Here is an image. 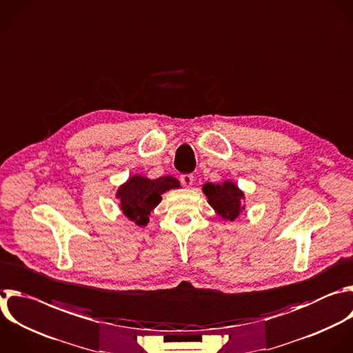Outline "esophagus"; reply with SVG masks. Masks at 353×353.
I'll return each instance as SVG.
<instances>
[{
    "instance_id": "1",
    "label": "esophagus",
    "mask_w": 353,
    "mask_h": 353,
    "mask_svg": "<svg viewBox=\"0 0 353 353\" xmlns=\"http://www.w3.org/2000/svg\"><path fill=\"white\" fill-rule=\"evenodd\" d=\"M180 181L184 187H191L192 183H194V176L192 174H181Z\"/></svg>"
}]
</instances>
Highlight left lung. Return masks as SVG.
Wrapping results in <instances>:
<instances>
[{
  "label": "left lung",
  "mask_w": 353,
  "mask_h": 353,
  "mask_svg": "<svg viewBox=\"0 0 353 353\" xmlns=\"http://www.w3.org/2000/svg\"><path fill=\"white\" fill-rule=\"evenodd\" d=\"M202 191L209 205L221 219L232 221L245 210V205H243L245 195L231 180H224L221 184L206 183Z\"/></svg>",
  "instance_id": "1"
}]
</instances>
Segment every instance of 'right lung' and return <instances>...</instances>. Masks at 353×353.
Instances as JSON below:
<instances>
[{"label": "right lung", "mask_w": 353, "mask_h": 353, "mask_svg": "<svg viewBox=\"0 0 353 353\" xmlns=\"http://www.w3.org/2000/svg\"><path fill=\"white\" fill-rule=\"evenodd\" d=\"M180 188V181L172 176L151 180L148 177L134 174L116 192L121 201V209L125 216L133 220L137 225H147L154 208L162 201V194Z\"/></svg>", "instance_id": "add662e5"}]
</instances>
